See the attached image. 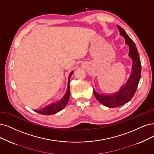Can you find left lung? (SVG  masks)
I'll return each instance as SVG.
<instances>
[{"mask_svg": "<svg viewBox=\"0 0 154 154\" xmlns=\"http://www.w3.org/2000/svg\"><path fill=\"white\" fill-rule=\"evenodd\" d=\"M117 27L121 35L124 37L126 44L129 47V56L133 60L132 71L126 84L123 85L119 91L113 94H100L96 93L93 89V93L96 100L101 104L109 108H116L122 106L132 99L140 80L141 71L140 56L134 42L128 35L122 27L119 25H117Z\"/></svg>", "mask_w": 154, "mask_h": 154, "instance_id": "8db88e82", "label": "left lung"}]
</instances>
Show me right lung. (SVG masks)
Here are the masks:
<instances>
[{
	"label": "right lung",
	"instance_id": "1",
	"mask_svg": "<svg viewBox=\"0 0 154 154\" xmlns=\"http://www.w3.org/2000/svg\"><path fill=\"white\" fill-rule=\"evenodd\" d=\"M73 72H71L70 74L69 77H68V87L66 89V92L65 94V96L63 97V98L57 101L56 103H54L53 104H50L48 106H45L42 109H40L38 110H34V111L40 113V114L45 115V116H49V115H53L55 114L57 112H60L62 109H63L66 106V105L68 103V101L69 100L70 96V77L72 75Z\"/></svg>",
	"mask_w": 154,
	"mask_h": 154
}]
</instances>
